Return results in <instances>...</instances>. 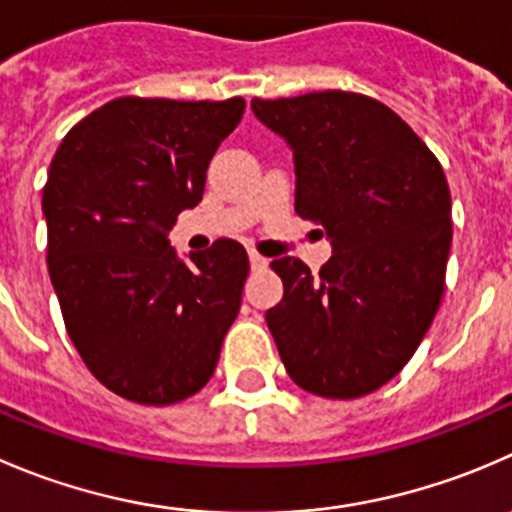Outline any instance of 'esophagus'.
<instances>
[{
  "label": "esophagus",
  "mask_w": 512,
  "mask_h": 512,
  "mask_svg": "<svg viewBox=\"0 0 512 512\" xmlns=\"http://www.w3.org/2000/svg\"><path fill=\"white\" fill-rule=\"evenodd\" d=\"M250 265H252V270H265V267H267V260H265V257L260 255V252L250 250Z\"/></svg>",
  "instance_id": "1"
}]
</instances>
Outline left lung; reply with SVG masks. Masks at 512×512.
<instances>
[{"label": "left lung", "instance_id": "8db88e82", "mask_svg": "<svg viewBox=\"0 0 512 512\" xmlns=\"http://www.w3.org/2000/svg\"><path fill=\"white\" fill-rule=\"evenodd\" d=\"M295 157V212L325 227L332 257L270 267L280 305L265 320L302 390L352 400L393 380L423 342L445 290L453 240L438 157L403 117L342 89L252 99Z\"/></svg>", "mask_w": 512, "mask_h": 512}]
</instances>
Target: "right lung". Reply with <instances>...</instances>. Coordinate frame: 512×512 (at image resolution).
I'll return each mask as SVG.
<instances>
[{
  "mask_svg": "<svg viewBox=\"0 0 512 512\" xmlns=\"http://www.w3.org/2000/svg\"><path fill=\"white\" fill-rule=\"evenodd\" d=\"M242 112V97H119L79 119L49 165L47 265L64 327L89 372L130 403L200 393L240 312L245 247L217 240L185 262L167 230L202 200Z\"/></svg>",
  "mask_w": 512,
  "mask_h": 512,
  "instance_id": "1",
  "label": "right lung"
}]
</instances>
